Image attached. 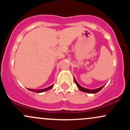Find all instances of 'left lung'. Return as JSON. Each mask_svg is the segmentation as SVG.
I'll list each match as a JSON object with an SVG mask.
<instances>
[{
	"instance_id": "left-lung-1",
	"label": "left lung",
	"mask_w": 130,
	"mask_h": 130,
	"mask_svg": "<svg viewBox=\"0 0 130 130\" xmlns=\"http://www.w3.org/2000/svg\"><path fill=\"white\" fill-rule=\"evenodd\" d=\"M74 82H75L76 84V86H77V87L79 88V89L80 91H82V92H86V93H97L98 92H99V91H100L101 89H103V87H104L103 86H102V87H100V88H98V89H94V90H92V89H86V88H84V87H81V86H80L79 84L77 83V82L76 81V79L74 77Z\"/></svg>"
}]
</instances>
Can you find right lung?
<instances>
[{
	"label": "right lung",
	"instance_id": "add662e5",
	"mask_svg": "<svg viewBox=\"0 0 130 130\" xmlns=\"http://www.w3.org/2000/svg\"><path fill=\"white\" fill-rule=\"evenodd\" d=\"M53 86H54V85H52V86H50V87L45 88V89H40V90H35V89H27L30 91H32L33 92H36V93H41V92H45V91H47V90H50V89H52Z\"/></svg>",
	"mask_w": 130,
	"mask_h": 130
}]
</instances>
